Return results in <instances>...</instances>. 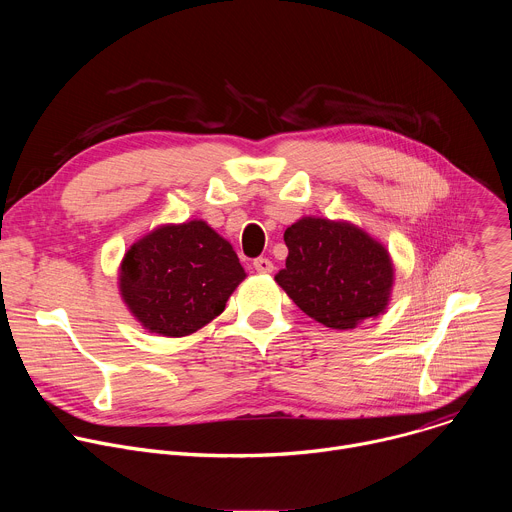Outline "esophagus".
Returning <instances> with one entry per match:
<instances>
[{
  "instance_id": "obj_1",
  "label": "esophagus",
  "mask_w": 512,
  "mask_h": 512,
  "mask_svg": "<svg viewBox=\"0 0 512 512\" xmlns=\"http://www.w3.org/2000/svg\"><path fill=\"white\" fill-rule=\"evenodd\" d=\"M253 267H255V271H259V273H271V271H273V263H271L267 257H257V259L253 261Z\"/></svg>"
}]
</instances>
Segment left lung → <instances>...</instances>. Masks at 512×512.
Instances as JSON below:
<instances>
[{
    "label": "left lung",
    "instance_id": "1",
    "mask_svg": "<svg viewBox=\"0 0 512 512\" xmlns=\"http://www.w3.org/2000/svg\"><path fill=\"white\" fill-rule=\"evenodd\" d=\"M285 269L275 275L294 304L316 322L352 330L389 306V251L352 223L304 216L285 229Z\"/></svg>",
    "mask_w": 512,
    "mask_h": 512
}]
</instances>
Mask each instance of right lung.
Segmentation results:
<instances>
[{"label":"right lung","instance_id":"1","mask_svg":"<svg viewBox=\"0 0 512 512\" xmlns=\"http://www.w3.org/2000/svg\"><path fill=\"white\" fill-rule=\"evenodd\" d=\"M247 277L233 245L204 221L162 225L129 247L119 291L150 332L188 336L218 314Z\"/></svg>","mask_w":512,"mask_h":512}]
</instances>
